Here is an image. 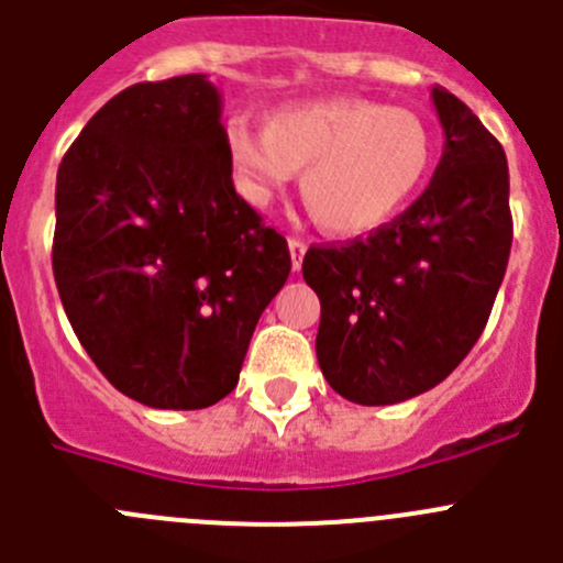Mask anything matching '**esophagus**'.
Instances as JSON below:
<instances>
[{"instance_id": "1", "label": "esophagus", "mask_w": 563, "mask_h": 563, "mask_svg": "<svg viewBox=\"0 0 563 563\" xmlns=\"http://www.w3.org/2000/svg\"><path fill=\"white\" fill-rule=\"evenodd\" d=\"M287 245H290V256H292V271H301L303 254H307V243H303L301 238H290V240H287Z\"/></svg>"}]
</instances>
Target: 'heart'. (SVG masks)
<instances>
[{"label":"heart","instance_id":"1","mask_svg":"<svg viewBox=\"0 0 563 563\" xmlns=\"http://www.w3.org/2000/svg\"><path fill=\"white\" fill-rule=\"evenodd\" d=\"M234 185L251 205H271L301 175L314 221L340 238H358L393 221L426 181L433 141L406 107L367 99H325L278 107L262 132L227 126Z\"/></svg>","mask_w":563,"mask_h":563}]
</instances>
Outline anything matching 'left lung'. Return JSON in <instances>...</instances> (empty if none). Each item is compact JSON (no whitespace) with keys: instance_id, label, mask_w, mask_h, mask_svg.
Instances as JSON below:
<instances>
[{"instance_id":"1","label":"left lung","mask_w":563,"mask_h":563,"mask_svg":"<svg viewBox=\"0 0 563 563\" xmlns=\"http://www.w3.org/2000/svg\"><path fill=\"white\" fill-rule=\"evenodd\" d=\"M431 99L445 148L426 192L371 238L303 256L320 298V371L362 406L400 404L445 382L478 342L506 276V152L462 99L445 88Z\"/></svg>"}]
</instances>
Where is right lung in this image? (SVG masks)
Wrapping results in <instances>:
<instances>
[{
  "label": "right lung",
  "instance_id": "right-lung-1",
  "mask_svg": "<svg viewBox=\"0 0 563 563\" xmlns=\"http://www.w3.org/2000/svg\"><path fill=\"white\" fill-rule=\"evenodd\" d=\"M55 216L57 292L107 382L152 409L227 398L292 262L234 190L216 85L112 96L57 168Z\"/></svg>",
  "mask_w": 563,
  "mask_h": 563
}]
</instances>
